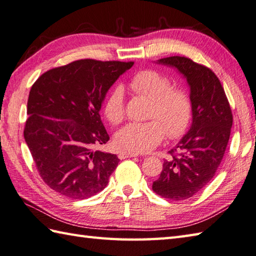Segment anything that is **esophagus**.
<instances>
[{"instance_id":"esophagus-1","label":"esophagus","mask_w":256,"mask_h":256,"mask_svg":"<svg viewBox=\"0 0 256 256\" xmlns=\"http://www.w3.org/2000/svg\"><path fill=\"white\" fill-rule=\"evenodd\" d=\"M138 156V154L135 153H130V152H120L118 153V158L124 160V158H134Z\"/></svg>"}]
</instances>
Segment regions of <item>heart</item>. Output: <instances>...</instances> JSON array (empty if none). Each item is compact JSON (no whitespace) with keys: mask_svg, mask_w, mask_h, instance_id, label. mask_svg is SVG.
I'll list each match as a JSON object with an SVG mask.
<instances>
[{"mask_svg":"<svg viewBox=\"0 0 256 256\" xmlns=\"http://www.w3.org/2000/svg\"><path fill=\"white\" fill-rule=\"evenodd\" d=\"M132 91L151 101L148 118L151 121L125 125L115 134L116 146L130 153H148L168 138L181 136L192 120V101L181 88H173L168 76L154 70L140 71L130 81ZM105 116L113 124L123 121L125 95L121 85L114 86L106 95L103 105Z\"/></svg>","mask_w":256,"mask_h":256,"instance_id":"1","label":"heart"}]
</instances>
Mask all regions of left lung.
Wrapping results in <instances>:
<instances>
[{
	"label": "left lung",
	"instance_id": "1",
	"mask_svg": "<svg viewBox=\"0 0 256 256\" xmlns=\"http://www.w3.org/2000/svg\"><path fill=\"white\" fill-rule=\"evenodd\" d=\"M186 78L192 101V124L170 151L153 191L164 198L182 201L201 191L213 178L226 150L233 124L224 88L212 70L184 56L158 60Z\"/></svg>",
	"mask_w": 256,
	"mask_h": 256
}]
</instances>
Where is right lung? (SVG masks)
<instances>
[{"instance_id": "obj_1", "label": "right lung", "mask_w": 256, "mask_h": 256, "mask_svg": "<svg viewBox=\"0 0 256 256\" xmlns=\"http://www.w3.org/2000/svg\"><path fill=\"white\" fill-rule=\"evenodd\" d=\"M133 64L78 60L50 70L33 84L24 138L40 175L55 192L84 200L108 185L120 160L94 150L110 140L100 110L110 88Z\"/></svg>"}]
</instances>
